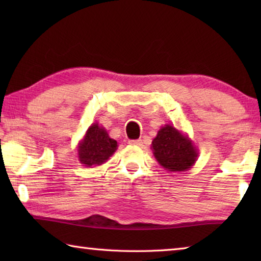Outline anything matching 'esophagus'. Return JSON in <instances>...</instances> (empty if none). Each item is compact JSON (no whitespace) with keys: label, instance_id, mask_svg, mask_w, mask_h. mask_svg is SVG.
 Here are the masks:
<instances>
[{"label":"esophagus","instance_id":"esophagus-1","mask_svg":"<svg viewBox=\"0 0 261 261\" xmlns=\"http://www.w3.org/2000/svg\"><path fill=\"white\" fill-rule=\"evenodd\" d=\"M129 143L131 145H135V146H141V145H143V140H141V139H132V140L129 141Z\"/></svg>","mask_w":261,"mask_h":261}]
</instances>
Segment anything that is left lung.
Returning <instances> with one entry per match:
<instances>
[{
    "label": "left lung",
    "instance_id": "left-lung-1",
    "mask_svg": "<svg viewBox=\"0 0 261 261\" xmlns=\"http://www.w3.org/2000/svg\"><path fill=\"white\" fill-rule=\"evenodd\" d=\"M151 148L159 165L171 173L191 169L199 154L189 136L171 124L160 127Z\"/></svg>",
    "mask_w": 261,
    "mask_h": 261
}]
</instances>
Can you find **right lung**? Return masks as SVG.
I'll list each match as a JSON object with an SVG mask.
<instances>
[{
  "label": "right lung",
  "mask_w": 261,
  "mask_h": 261,
  "mask_svg": "<svg viewBox=\"0 0 261 261\" xmlns=\"http://www.w3.org/2000/svg\"><path fill=\"white\" fill-rule=\"evenodd\" d=\"M117 141L110 138L107 130L98 122L88 126L77 145L78 160L87 168L101 166L116 152Z\"/></svg>",
  "instance_id": "right-lung-1"
}]
</instances>
